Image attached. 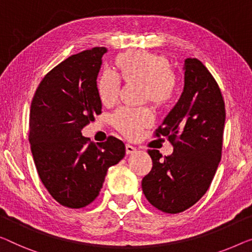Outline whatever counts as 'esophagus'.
<instances>
[{"instance_id":"34e87169","label":"esophagus","mask_w":252,"mask_h":252,"mask_svg":"<svg viewBox=\"0 0 252 252\" xmlns=\"http://www.w3.org/2000/svg\"><path fill=\"white\" fill-rule=\"evenodd\" d=\"M136 150H137L136 147H133V146H131L129 144L126 145V155H130V154L136 153Z\"/></svg>"}]
</instances>
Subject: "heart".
<instances>
[{
	"label": "heart",
	"mask_w": 252,
	"mask_h": 252,
	"mask_svg": "<svg viewBox=\"0 0 252 252\" xmlns=\"http://www.w3.org/2000/svg\"><path fill=\"white\" fill-rule=\"evenodd\" d=\"M114 64L122 81L144 86L142 98L154 106L165 107L173 99L175 79L170 61L165 56L145 51H126L116 56ZM97 93L103 105H113L120 93L118 78L104 72L97 82ZM153 121V113L146 107L121 108L112 116L115 129L129 138L137 137L140 130L152 126Z\"/></svg>",
	"instance_id": "1"
}]
</instances>
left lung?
I'll return each mask as SVG.
<instances>
[{
	"instance_id": "obj_1",
	"label": "left lung",
	"mask_w": 252,
	"mask_h": 252,
	"mask_svg": "<svg viewBox=\"0 0 252 252\" xmlns=\"http://www.w3.org/2000/svg\"><path fill=\"white\" fill-rule=\"evenodd\" d=\"M185 88L155 131L166 137L173 154L149 149L152 171L142 179L145 197L158 210L178 214L190 208L212 183L222 157L225 104L212 73L198 59L185 61Z\"/></svg>"
}]
</instances>
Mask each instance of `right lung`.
<instances>
[{
    "instance_id": "1",
    "label": "right lung",
    "mask_w": 252,
    "mask_h": 252,
    "mask_svg": "<svg viewBox=\"0 0 252 252\" xmlns=\"http://www.w3.org/2000/svg\"><path fill=\"white\" fill-rule=\"evenodd\" d=\"M106 51L94 47L53 67L30 106L29 142L39 179L67 208H82L95 200L108 168L126 155L118 138L94 144L81 134L82 127L102 113L96 80Z\"/></svg>"
}]
</instances>
